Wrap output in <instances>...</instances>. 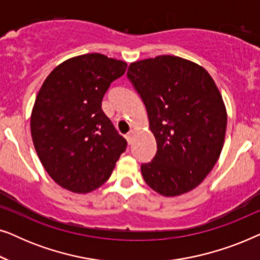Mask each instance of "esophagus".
Returning <instances> with one entry per match:
<instances>
[{
	"instance_id": "1",
	"label": "esophagus",
	"mask_w": 260,
	"mask_h": 260,
	"mask_svg": "<svg viewBox=\"0 0 260 260\" xmlns=\"http://www.w3.org/2000/svg\"><path fill=\"white\" fill-rule=\"evenodd\" d=\"M134 136H135V131H134V130H131V131H130V133L126 135V141H127V143H129V144H131V143H133Z\"/></svg>"
}]
</instances>
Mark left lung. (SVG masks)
<instances>
[{"mask_svg": "<svg viewBox=\"0 0 260 260\" xmlns=\"http://www.w3.org/2000/svg\"><path fill=\"white\" fill-rule=\"evenodd\" d=\"M127 77L148 112L157 151L141 166L145 183L167 198L206 179L221 154L227 112L218 86L204 67L175 55L131 62Z\"/></svg>", "mask_w": 260, "mask_h": 260, "instance_id": "1", "label": "left lung"}]
</instances>
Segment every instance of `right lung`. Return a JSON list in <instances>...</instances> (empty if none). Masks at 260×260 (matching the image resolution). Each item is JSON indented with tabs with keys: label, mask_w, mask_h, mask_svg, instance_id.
<instances>
[{
	"label": "right lung",
	"mask_w": 260,
	"mask_h": 260,
	"mask_svg": "<svg viewBox=\"0 0 260 260\" xmlns=\"http://www.w3.org/2000/svg\"><path fill=\"white\" fill-rule=\"evenodd\" d=\"M127 63L99 53L60 63L41 85L30 115L31 140L46 172L63 189L86 194L104 184L126 148L102 110Z\"/></svg>",
	"instance_id": "add662e5"
}]
</instances>
